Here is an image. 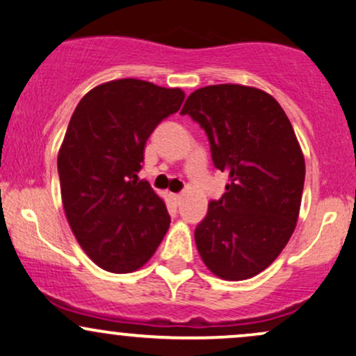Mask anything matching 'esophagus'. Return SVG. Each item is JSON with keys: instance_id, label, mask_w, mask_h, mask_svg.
I'll use <instances>...</instances> for the list:
<instances>
[{"instance_id": "34e87169", "label": "esophagus", "mask_w": 356, "mask_h": 356, "mask_svg": "<svg viewBox=\"0 0 356 356\" xmlns=\"http://www.w3.org/2000/svg\"><path fill=\"white\" fill-rule=\"evenodd\" d=\"M170 198L173 200V203L179 204V201L183 200V195H181V193H170Z\"/></svg>"}]
</instances>
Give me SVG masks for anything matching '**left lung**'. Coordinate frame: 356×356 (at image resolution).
<instances>
[{"label":"left lung","mask_w":356,"mask_h":356,"mask_svg":"<svg viewBox=\"0 0 356 356\" xmlns=\"http://www.w3.org/2000/svg\"><path fill=\"white\" fill-rule=\"evenodd\" d=\"M181 115L206 131L214 166L229 177L195 229L200 256L218 277L251 279L277 259L299 218L305 161L291 120L267 92L238 84L195 90Z\"/></svg>","instance_id":"8db88e82"}]
</instances>
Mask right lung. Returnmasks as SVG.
I'll use <instances>...</instances> for the list:
<instances>
[{
	"label": "right lung",
	"instance_id": "obj_1",
	"mask_svg": "<svg viewBox=\"0 0 356 356\" xmlns=\"http://www.w3.org/2000/svg\"><path fill=\"white\" fill-rule=\"evenodd\" d=\"M181 89L118 79L87 92L57 155L69 226L104 270L129 274L147 264L170 227L163 200L138 179L145 143L178 112Z\"/></svg>",
	"mask_w": 356,
	"mask_h": 356
}]
</instances>
